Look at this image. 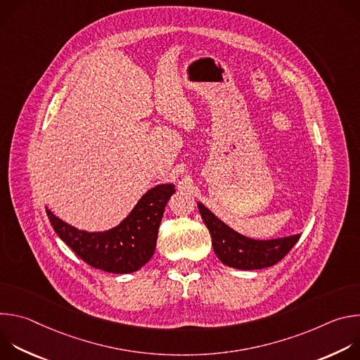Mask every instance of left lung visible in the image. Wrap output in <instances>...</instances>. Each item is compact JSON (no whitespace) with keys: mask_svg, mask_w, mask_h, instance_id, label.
I'll return each mask as SVG.
<instances>
[{"mask_svg":"<svg viewBox=\"0 0 360 360\" xmlns=\"http://www.w3.org/2000/svg\"><path fill=\"white\" fill-rule=\"evenodd\" d=\"M198 210L210 229L217 256L229 268L243 271L269 268L288 255L300 238V235H292L271 240L250 239L226 226L202 203H198Z\"/></svg>","mask_w":360,"mask_h":360,"instance_id":"8db88e82","label":"left lung"}]
</instances>
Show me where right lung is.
<instances>
[{
	"label": "right lung",
	"mask_w": 360,
	"mask_h": 360,
	"mask_svg": "<svg viewBox=\"0 0 360 360\" xmlns=\"http://www.w3.org/2000/svg\"><path fill=\"white\" fill-rule=\"evenodd\" d=\"M174 188L172 184H164L149 189L118 226L105 232L78 231L49 210L46 215L57 235L84 262L110 274H131L155 252L158 229Z\"/></svg>",
	"instance_id": "obj_1"
}]
</instances>
